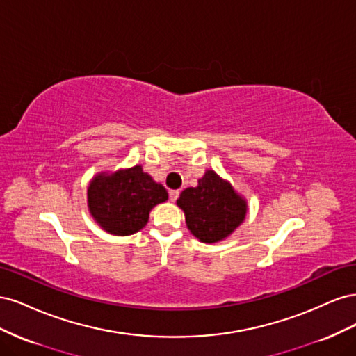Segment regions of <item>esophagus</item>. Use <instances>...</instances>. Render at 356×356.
Here are the masks:
<instances>
[{
    "mask_svg": "<svg viewBox=\"0 0 356 356\" xmlns=\"http://www.w3.org/2000/svg\"><path fill=\"white\" fill-rule=\"evenodd\" d=\"M178 196H179V191H178V190H170V191H169V199H170V202H175V200L178 199Z\"/></svg>",
    "mask_w": 356,
    "mask_h": 356,
    "instance_id": "esophagus-1",
    "label": "esophagus"
}]
</instances>
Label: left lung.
I'll use <instances>...</instances> for the list:
<instances>
[{
    "instance_id": "left-lung-1",
    "label": "left lung",
    "mask_w": 356,
    "mask_h": 356,
    "mask_svg": "<svg viewBox=\"0 0 356 356\" xmlns=\"http://www.w3.org/2000/svg\"><path fill=\"white\" fill-rule=\"evenodd\" d=\"M190 233L203 243H218L245 221L248 202L232 182L208 169L196 187L181 191L177 200Z\"/></svg>"
}]
</instances>
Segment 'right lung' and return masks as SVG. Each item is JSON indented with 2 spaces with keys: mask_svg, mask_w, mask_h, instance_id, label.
Listing matches in <instances>:
<instances>
[{
  "mask_svg": "<svg viewBox=\"0 0 356 356\" xmlns=\"http://www.w3.org/2000/svg\"><path fill=\"white\" fill-rule=\"evenodd\" d=\"M166 188L143 170L141 165L101 170L88 187V208L95 222L114 236L144 229L149 212L168 200Z\"/></svg>",
  "mask_w": 356,
  "mask_h": 356,
  "instance_id": "right-lung-1",
  "label": "right lung"
}]
</instances>
